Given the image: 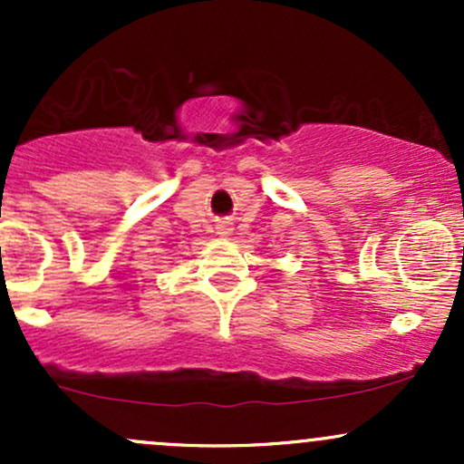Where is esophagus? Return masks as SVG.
I'll list each match as a JSON object with an SVG mask.
<instances>
[{
    "label": "esophagus",
    "instance_id": "1",
    "mask_svg": "<svg viewBox=\"0 0 464 464\" xmlns=\"http://www.w3.org/2000/svg\"><path fill=\"white\" fill-rule=\"evenodd\" d=\"M216 228H218V236L227 237V236H231V233H233V222L231 220H220L216 225Z\"/></svg>",
    "mask_w": 464,
    "mask_h": 464
}]
</instances>
